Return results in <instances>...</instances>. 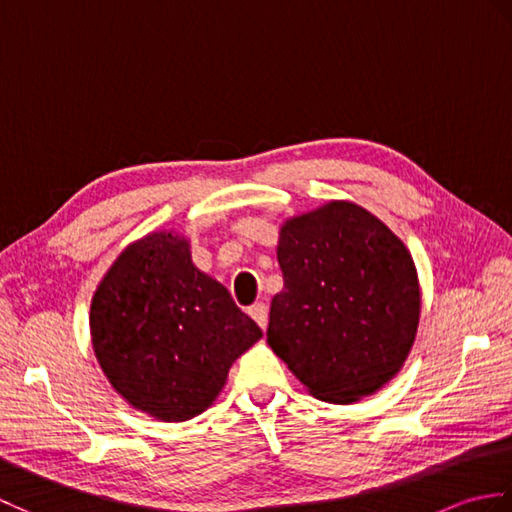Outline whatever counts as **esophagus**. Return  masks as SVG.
<instances>
[{
  "label": "esophagus",
  "mask_w": 512,
  "mask_h": 512,
  "mask_svg": "<svg viewBox=\"0 0 512 512\" xmlns=\"http://www.w3.org/2000/svg\"><path fill=\"white\" fill-rule=\"evenodd\" d=\"M248 314L257 321L259 328L266 330V325H268V306H266V303H255V306H250Z\"/></svg>",
  "instance_id": "obj_1"
}]
</instances>
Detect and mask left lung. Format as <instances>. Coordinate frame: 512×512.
<instances>
[{
	"label": "left lung",
	"mask_w": 512,
	"mask_h": 512,
	"mask_svg": "<svg viewBox=\"0 0 512 512\" xmlns=\"http://www.w3.org/2000/svg\"><path fill=\"white\" fill-rule=\"evenodd\" d=\"M284 290L273 297L268 345L321 400L356 402L407 361L420 286L405 244L363 206L330 202L279 233Z\"/></svg>",
	"instance_id": "1"
}]
</instances>
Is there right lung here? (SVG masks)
Wrapping results in <instances>:
<instances>
[{"mask_svg": "<svg viewBox=\"0 0 512 512\" xmlns=\"http://www.w3.org/2000/svg\"><path fill=\"white\" fill-rule=\"evenodd\" d=\"M92 347L129 405L165 422L198 416L220 394L228 369L262 339L220 281L191 262L176 233L127 246L94 292Z\"/></svg>", "mask_w": 512, "mask_h": 512, "instance_id": "add662e5", "label": "right lung"}]
</instances>
